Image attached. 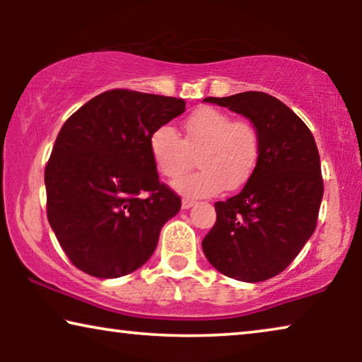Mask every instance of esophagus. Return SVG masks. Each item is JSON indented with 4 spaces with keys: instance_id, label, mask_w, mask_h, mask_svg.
I'll return each mask as SVG.
<instances>
[{
    "instance_id": "esophagus-1",
    "label": "esophagus",
    "mask_w": 362,
    "mask_h": 362,
    "mask_svg": "<svg viewBox=\"0 0 362 362\" xmlns=\"http://www.w3.org/2000/svg\"><path fill=\"white\" fill-rule=\"evenodd\" d=\"M192 206H194V201H191V199H182V202H181L182 209H189V207H192Z\"/></svg>"
}]
</instances>
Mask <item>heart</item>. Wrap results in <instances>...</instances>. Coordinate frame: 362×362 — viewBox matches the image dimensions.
Instances as JSON below:
<instances>
[{"instance_id":"obj_1","label":"heart","mask_w":362,"mask_h":362,"mask_svg":"<svg viewBox=\"0 0 362 362\" xmlns=\"http://www.w3.org/2000/svg\"><path fill=\"white\" fill-rule=\"evenodd\" d=\"M182 138L170 123L151 132L148 146L158 171L175 180L187 171L199 153L201 170L175 182L177 192L197 199L237 189L254 175L260 155V138L249 122L234 120L219 108L201 107L186 118Z\"/></svg>"}]
</instances>
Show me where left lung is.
<instances>
[{"instance_id": "1", "label": "left lung", "mask_w": 362, "mask_h": 362, "mask_svg": "<svg viewBox=\"0 0 362 362\" xmlns=\"http://www.w3.org/2000/svg\"><path fill=\"white\" fill-rule=\"evenodd\" d=\"M254 123L260 155L239 194L217 201L202 250L216 270L264 281L288 267L316 229L323 199L320 153L303 120L265 92L207 97Z\"/></svg>"}]
</instances>
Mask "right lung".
<instances>
[{"label": "right lung", "instance_id": "right-lung-1", "mask_svg": "<svg viewBox=\"0 0 362 362\" xmlns=\"http://www.w3.org/2000/svg\"><path fill=\"white\" fill-rule=\"evenodd\" d=\"M182 98L113 88L64 123L44 182L47 221L78 270L117 279L145 264L181 197L158 177L148 140Z\"/></svg>", "mask_w": 362, "mask_h": 362}]
</instances>
